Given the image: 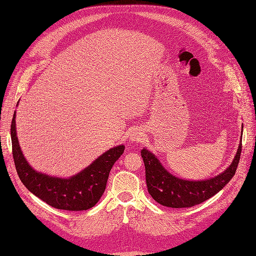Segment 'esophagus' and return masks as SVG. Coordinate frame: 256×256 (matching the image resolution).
I'll return each mask as SVG.
<instances>
[{
    "label": "esophagus",
    "instance_id": "esophagus-1",
    "mask_svg": "<svg viewBox=\"0 0 256 256\" xmlns=\"http://www.w3.org/2000/svg\"><path fill=\"white\" fill-rule=\"evenodd\" d=\"M143 132L140 130H134L130 134V141H140L142 139Z\"/></svg>",
    "mask_w": 256,
    "mask_h": 256
}]
</instances>
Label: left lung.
Instances as JSON below:
<instances>
[{
  "label": "left lung",
  "mask_w": 256,
  "mask_h": 256,
  "mask_svg": "<svg viewBox=\"0 0 256 256\" xmlns=\"http://www.w3.org/2000/svg\"><path fill=\"white\" fill-rule=\"evenodd\" d=\"M242 143L234 162L220 176L201 182H189L170 174L150 152L143 148L141 156L145 165V178L148 193L158 202L167 208H191L204 202L221 191L234 176L240 162Z\"/></svg>",
  "instance_id": "left-lung-1"
}]
</instances>
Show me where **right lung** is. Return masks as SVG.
I'll list each match as a JSON object with an SVG mask.
<instances>
[{
	"instance_id": "obj_1",
	"label": "right lung",
	"mask_w": 256,
	"mask_h": 256,
	"mask_svg": "<svg viewBox=\"0 0 256 256\" xmlns=\"http://www.w3.org/2000/svg\"><path fill=\"white\" fill-rule=\"evenodd\" d=\"M16 130L14 113L11 122L12 156L22 182L48 206L64 210H86L96 206L106 190L114 163L124 152V145L114 147L76 176L67 180L52 178L31 168L22 156Z\"/></svg>"
}]
</instances>
